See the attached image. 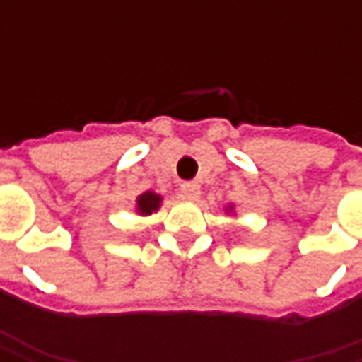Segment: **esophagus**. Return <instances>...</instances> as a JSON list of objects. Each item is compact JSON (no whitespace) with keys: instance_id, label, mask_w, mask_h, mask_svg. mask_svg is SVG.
I'll return each instance as SVG.
<instances>
[{"instance_id":"1","label":"esophagus","mask_w":362,"mask_h":362,"mask_svg":"<svg viewBox=\"0 0 362 362\" xmlns=\"http://www.w3.org/2000/svg\"><path fill=\"white\" fill-rule=\"evenodd\" d=\"M181 195H183V199H187V202H197L199 195H202V185L195 183V181L183 183V185H181Z\"/></svg>"}]
</instances>
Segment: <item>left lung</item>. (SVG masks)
Wrapping results in <instances>:
<instances>
[{"instance_id": "1", "label": "left lung", "mask_w": 362, "mask_h": 362, "mask_svg": "<svg viewBox=\"0 0 362 362\" xmlns=\"http://www.w3.org/2000/svg\"><path fill=\"white\" fill-rule=\"evenodd\" d=\"M226 211H228V214H233V205H228V207H226Z\"/></svg>"}]
</instances>
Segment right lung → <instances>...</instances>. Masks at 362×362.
<instances>
[{"label": "right lung", "instance_id": "obj_1", "mask_svg": "<svg viewBox=\"0 0 362 362\" xmlns=\"http://www.w3.org/2000/svg\"><path fill=\"white\" fill-rule=\"evenodd\" d=\"M160 203H163V197H160L159 193H155V191H145V193H141L139 197H136V203H134V211L139 214V216H151V214H155V211H159Z\"/></svg>", "mask_w": 362, "mask_h": 362}]
</instances>
